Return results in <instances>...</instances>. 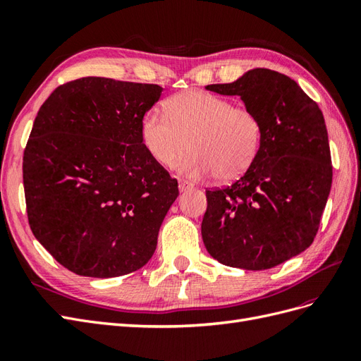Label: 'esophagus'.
<instances>
[{
    "instance_id": "esophagus-1",
    "label": "esophagus",
    "mask_w": 361,
    "mask_h": 361,
    "mask_svg": "<svg viewBox=\"0 0 361 361\" xmlns=\"http://www.w3.org/2000/svg\"><path fill=\"white\" fill-rule=\"evenodd\" d=\"M191 188H192V185L188 180L179 179V191H187V190H191Z\"/></svg>"
}]
</instances>
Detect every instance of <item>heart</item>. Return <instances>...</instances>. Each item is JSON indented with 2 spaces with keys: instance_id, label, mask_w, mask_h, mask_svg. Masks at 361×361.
I'll list each match as a JSON object with an SVG mask.
<instances>
[{
  "instance_id": "heart-1",
  "label": "heart",
  "mask_w": 361,
  "mask_h": 361,
  "mask_svg": "<svg viewBox=\"0 0 361 361\" xmlns=\"http://www.w3.org/2000/svg\"><path fill=\"white\" fill-rule=\"evenodd\" d=\"M264 135L259 114L227 97L183 92L169 97L166 114L150 110L141 120V140L162 167H173L188 149L179 170L192 179H238L255 162Z\"/></svg>"
}]
</instances>
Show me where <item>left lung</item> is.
I'll use <instances>...</instances> for the list:
<instances>
[{
  "label": "left lung",
  "mask_w": 361,
  "mask_h": 361,
  "mask_svg": "<svg viewBox=\"0 0 361 361\" xmlns=\"http://www.w3.org/2000/svg\"><path fill=\"white\" fill-rule=\"evenodd\" d=\"M207 90L241 96L264 126L251 167L227 187L206 190L204 247L220 264L268 269L300 255L318 233L333 166L318 104L289 76L253 69Z\"/></svg>",
  "instance_id": "8db88e82"
}]
</instances>
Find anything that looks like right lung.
<instances>
[{
	"mask_svg": "<svg viewBox=\"0 0 361 361\" xmlns=\"http://www.w3.org/2000/svg\"><path fill=\"white\" fill-rule=\"evenodd\" d=\"M162 87L85 76L43 102L24 150L31 232L60 265L110 279L154 256L178 180L149 155L141 120Z\"/></svg>",
	"mask_w": 361,
	"mask_h": 361,
	"instance_id": "obj_1",
	"label": "right lung"
}]
</instances>
